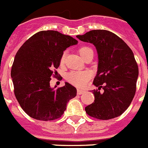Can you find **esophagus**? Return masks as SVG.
Listing matches in <instances>:
<instances>
[{
  "mask_svg": "<svg viewBox=\"0 0 148 148\" xmlns=\"http://www.w3.org/2000/svg\"><path fill=\"white\" fill-rule=\"evenodd\" d=\"M85 92H86L85 90H83V89H77V95H82V94L84 93Z\"/></svg>",
  "mask_w": 148,
  "mask_h": 148,
  "instance_id": "esophagus-1",
  "label": "esophagus"
}]
</instances>
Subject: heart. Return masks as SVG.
Here are the masks:
<instances>
[{
  "instance_id": "b5f03b06",
  "label": "heart",
  "mask_w": 148,
  "mask_h": 148,
  "mask_svg": "<svg viewBox=\"0 0 148 148\" xmlns=\"http://www.w3.org/2000/svg\"><path fill=\"white\" fill-rule=\"evenodd\" d=\"M93 52V50L92 47L89 46H81L78 49V53H79V56H81L82 58H84L85 56H86L89 53ZM66 57V53H63L60 59V62L62 64L64 63ZM91 77V73L88 71H72L69 72L66 75V79L68 82L71 84L74 85L75 86L77 87H83L88 83V79Z\"/></svg>"
}]
</instances>
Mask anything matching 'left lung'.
I'll return each instance as SVG.
<instances>
[{
	"mask_svg": "<svg viewBox=\"0 0 148 148\" xmlns=\"http://www.w3.org/2000/svg\"><path fill=\"white\" fill-rule=\"evenodd\" d=\"M77 38L93 44L98 53V69L93 81L98 90L92 91L95 101L85 108L86 112L99 120L119 116L136 94L138 68L133 51L120 37L105 29H94Z\"/></svg>",
	"mask_w": 148,
	"mask_h": 148,
	"instance_id": "left-lung-1",
	"label": "left lung"
}]
</instances>
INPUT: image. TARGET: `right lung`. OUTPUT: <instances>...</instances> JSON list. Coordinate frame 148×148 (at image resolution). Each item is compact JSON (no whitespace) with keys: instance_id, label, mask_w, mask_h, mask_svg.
I'll return each instance as SVG.
<instances>
[{"instance_id":"add662e5","label":"right lung","mask_w":148,"mask_h":148,"mask_svg":"<svg viewBox=\"0 0 148 148\" xmlns=\"http://www.w3.org/2000/svg\"><path fill=\"white\" fill-rule=\"evenodd\" d=\"M77 43L70 36L42 30L28 38L16 53L11 69L14 94L29 117L45 121L60 119L67 103L77 95L76 88L69 83L56 89L50 86L51 77H57L56 69L63 51Z\"/></svg>"}]
</instances>
